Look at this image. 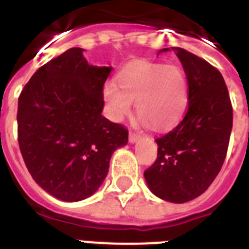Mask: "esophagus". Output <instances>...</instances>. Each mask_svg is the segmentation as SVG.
<instances>
[{
    "label": "esophagus",
    "instance_id": "esophagus-1",
    "mask_svg": "<svg viewBox=\"0 0 249 249\" xmlns=\"http://www.w3.org/2000/svg\"><path fill=\"white\" fill-rule=\"evenodd\" d=\"M138 138H140V136H138L137 133H134V132L129 133V142H130V143H134V142H137V140H138Z\"/></svg>",
    "mask_w": 249,
    "mask_h": 249
}]
</instances>
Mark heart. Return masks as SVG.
Instances as JSON below:
<instances>
[{
    "instance_id": "1",
    "label": "heart",
    "mask_w": 249,
    "mask_h": 249,
    "mask_svg": "<svg viewBox=\"0 0 249 249\" xmlns=\"http://www.w3.org/2000/svg\"><path fill=\"white\" fill-rule=\"evenodd\" d=\"M105 98L115 120L132 111L154 130H166L179 123L189 105V81L176 64L140 60L117 73L115 84L105 86Z\"/></svg>"
}]
</instances>
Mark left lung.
Segmentation results:
<instances>
[{"label": "left lung", "instance_id": "left-lung-1", "mask_svg": "<svg viewBox=\"0 0 249 249\" xmlns=\"http://www.w3.org/2000/svg\"><path fill=\"white\" fill-rule=\"evenodd\" d=\"M173 50L189 81V106L181 123L155 140L158 159L144 170V178L160 199L186 203L204 193L221 170L231 134L232 106L217 68L183 49Z\"/></svg>", "mask_w": 249, "mask_h": 249}]
</instances>
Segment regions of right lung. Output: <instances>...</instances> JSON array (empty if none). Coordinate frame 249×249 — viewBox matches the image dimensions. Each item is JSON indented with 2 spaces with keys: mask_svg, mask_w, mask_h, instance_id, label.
Returning a JSON list of instances; mask_svg holds the SVG:
<instances>
[{
  "mask_svg": "<svg viewBox=\"0 0 249 249\" xmlns=\"http://www.w3.org/2000/svg\"><path fill=\"white\" fill-rule=\"evenodd\" d=\"M72 48L38 68L18 102V142L32 178L50 195L79 201L98 190L128 130L102 116L112 67L88 63Z\"/></svg>",
  "mask_w": 249,
  "mask_h": 249,
  "instance_id": "right-lung-1",
  "label": "right lung"
}]
</instances>
